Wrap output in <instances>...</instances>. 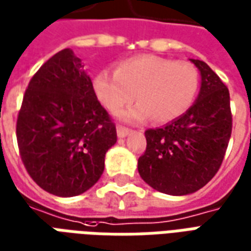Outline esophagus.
<instances>
[{
    "instance_id": "1",
    "label": "esophagus",
    "mask_w": 251,
    "mask_h": 251,
    "mask_svg": "<svg viewBox=\"0 0 251 251\" xmlns=\"http://www.w3.org/2000/svg\"><path fill=\"white\" fill-rule=\"evenodd\" d=\"M129 133H130V129H129V127H125V126L121 125L117 127V134H118V137H121V138H122V137H126Z\"/></svg>"
}]
</instances>
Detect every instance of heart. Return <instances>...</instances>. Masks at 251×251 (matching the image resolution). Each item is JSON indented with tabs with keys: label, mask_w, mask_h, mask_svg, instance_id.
Instances as JSON below:
<instances>
[{
	"label": "heart",
	"mask_w": 251,
	"mask_h": 251,
	"mask_svg": "<svg viewBox=\"0 0 251 251\" xmlns=\"http://www.w3.org/2000/svg\"><path fill=\"white\" fill-rule=\"evenodd\" d=\"M199 88V74L189 62L140 55L115 64V71L98 72L93 79L95 98L111 114H120L133 102L138 104L124 114L140 122L151 117L154 124L177 120L189 109Z\"/></svg>",
	"instance_id": "obj_1"
}]
</instances>
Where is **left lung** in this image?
Wrapping results in <instances>:
<instances>
[{
	"label": "left lung",
	"instance_id": "obj_1",
	"mask_svg": "<svg viewBox=\"0 0 251 251\" xmlns=\"http://www.w3.org/2000/svg\"><path fill=\"white\" fill-rule=\"evenodd\" d=\"M199 97L187 113L158 129H148L147 149L138 158L145 183L163 194H192L221 168L232 130L230 93L204 62Z\"/></svg>",
	"mask_w": 251,
	"mask_h": 251
}]
</instances>
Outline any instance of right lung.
<instances>
[{
  "label": "right lung",
  "instance_id": "add662e5",
  "mask_svg": "<svg viewBox=\"0 0 251 251\" xmlns=\"http://www.w3.org/2000/svg\"><path fill=\"white\" fill-rule=\"evenodd\" d=\"M16 136L26 172L50 194L76 196L103 174L117 129L71 50L57 52L32 76Z\"/></svg>",
  "mask_w": 251,
  "mask_h": 251
}]
</instances>
